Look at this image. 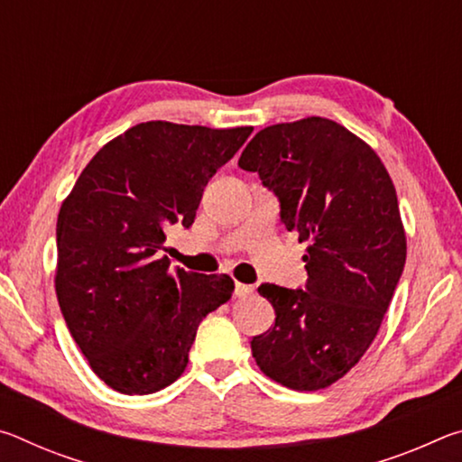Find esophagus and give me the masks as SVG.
Masks as SVG:
<instances>
[{
    "label": "esophagus",
    "mask_w": 462,
    "mask_h": 462,
    "mask_svg": "<svg viewBox=\"0 0 462 462\" xmlns=\"http://www.w3.org/2000/svg\"><path fill=\"white\" fill-rule=\"evenodd\" d=\"M253 291H254L253 285L240 283V281H236V285H234V295H236V297H248Z\"/></svg>",
    "instance_id": "1"
}]
</instances>
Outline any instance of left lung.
<instances>
[{"label": "left lung", "mask_w": 462, "mask_h": 462, "mask_svg": "<svg viewBox=\"0 0 462 462\" xmlns=\"http://www.w3.org/2000/svg\"><path fill=\"white\" fill-rule=\"evenodd\" d=\"M238 167L275 191L285 228L308 245L306 289L259 287L277 318L250 342L254 361L289 389L330 387L371 346L402 277L393 181L365 140L319 116L256 132Z\"/></svg>", "instance_id": "left-lung-1"}]
</instances>
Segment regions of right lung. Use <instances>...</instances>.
<instances>
[{
  "label": "right lung",
  "mask_w": 462,
  "mask_h": 462,
  "mask_svg": "<svg viewBox=\"0 0 462 462\" xmlns=\"http://www.w3.org/2000/svg\"><path fill=\"white\" fill-rule=\"evenodd\" d=\"M253 126L143 122L81 171L57 220L54 289L91 371L124 395L181 377L203 318L232 297L228 275L171 271L165 230L189 228L203 187Z\"/></svg>",
  "instance_id": "obj_1"
}]
</instances>
